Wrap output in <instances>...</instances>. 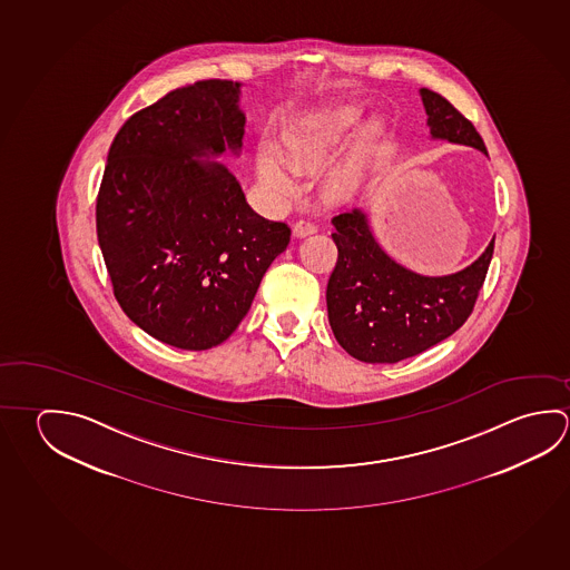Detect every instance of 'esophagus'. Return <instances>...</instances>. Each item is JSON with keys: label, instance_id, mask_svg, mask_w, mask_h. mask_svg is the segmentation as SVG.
Segmentation results:
<instances>
[{"label": "esophagus", "instance_id": "esophagus-1", "mask_svg": "<svg viewBox=\"0 0 570 570\" xmlns=\"http://www.w3.org/2000/svg\"><path fill=\"white\" fill-rule=\"evenodd\" d=\"M292 232H294V236H296V238H306V236L316 232V226H314L309 220H298L294 224Z\"/></svg>", "mask_w": 570, "mask_h": 570}]
</instances>
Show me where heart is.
<instances>
[{"mask_svg": "<svg viewBox=\"0 0 570 570\" xmlns=\"http://www.w3.org/2000/svg\"><path fill=\"white\" fill-rule=\"evenodd\" d=\"M362 120V110L348 106L342 110L318 114L312 120L299 124L296 128L282 134L281 154L272 146H261L256 154V174L266 190L276 198H288L298 186L296 171L312 170L332 160L352 130ZM376 131L370 130L352 141L348 151L340 158L324 176V190L332 198H348L364 186L368 178L372 138Z\"/></svg>", "mask_w": 570, "mask_h": 570, "instance_id": "obj_1", "label": "heart"}]
</instances>
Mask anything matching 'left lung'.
<instances>
[{
	"label": "left lung",
	"instance_id": "left-lung-1",
	"mask_svg": "<svg viewBox=\"0 0 570 570\" xmlns=\"http://www.w3.org/2000/svg\"><path fill=\"white\" fill-rule=\"evenodd\" d=\"M419 94L430 140L487 154L479 131L449 100L426 88ZM332 224L338 262L326 288L328 322L350 356L370 364H394L432 348L466 322L487 278L494 240L466 268L424 276L380 246L362 208L342 212Z\"/></svg>",
	"mask_w": 570,
	"mask_h": 570
}]
</instances>
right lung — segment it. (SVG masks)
Listing matches in <instances>:
<instances>
[{
    "label": "right lung",
    "instance_id": "add662e5",
    "mask_svg": "<svg viewBox=\"0 0 570 570\" xmlns=\"http://www.w3.org/2000/svg\"><path fill=\"white\" fill-rule=\"evenodd\" d=\"M242 83L196 81L134 114L116 134L96 226L128 318L174 348L208 350L238 328L289 228L252 210L236 174Z\"/></svg>",
    "mask_w": 570,
    "mask_h": 570
}]
</instances>
